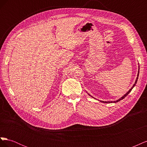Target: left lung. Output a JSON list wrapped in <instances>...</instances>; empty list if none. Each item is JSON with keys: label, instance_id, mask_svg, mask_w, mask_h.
Instances as JSON below:
<instances>
[{"label": "left lung", "instance_id": "1", "mask_svg": "<svg viewBox=\"0 0 147 147\" xmlns=\"http://www.w3.org/2000/svg\"><path fill=\"white\" fill-rule=\"evenodd\" d=\"M139 71H138V74H137V79H136V82H135V83L134 84V85H133L132 86V87L130 89V90H129L128 91V92H127V93H126V94H124L123 97H121V98H120V99H119L118 100H117V101H108V102H106V101H102V100H100L101 102H104V103H113H113H116V102H119V101H120V100H122V99H123L124 98V97H125L126 96H127V95H128V94H129V93L131 91H132V88H134L135 86H136V84L137 83V80H138V77H139ZM89 95H90V96H91L90 94H89ZM92 97V96H91Z\"/></svg>", "mask_w": 147, "mask_h": 147}]
</instances>
